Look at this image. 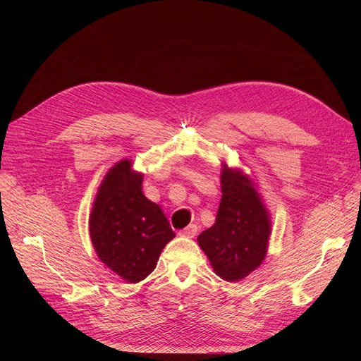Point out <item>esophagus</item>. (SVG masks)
<instances>
[{
    "instance_id": "34e87169",
    "label": "esophagus",
    "mask_w": 361,
    "mask_h": 361,
    "mask_svg": "<svg viewBox=\"0 0 361 361\" xmlns=\"http://www.w3.org/2000/svg\"><path fill=\"white\" fill-rule=\"evenodd\" d=\"M197 231H198V227L195 224H190V226H187L185 228H183L180 231V235L187 237V238H192L197 234Z\"/></svg>"
}]
</instances>
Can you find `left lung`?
Wrapping results in <instances>:
<instances>
[{"instance_id": "1", "label": "left lung", "mask_w": 361, "mask_h": 361, "mask_svg": "<svg viewBox=\"0 0 361 361\" xmlns=\"http://www.w3.org/2000/svg\"><path fill=\"white\" fill-rule=\"evenodd\" d=\"M221 191L216 223L197 240L216 274L238 281L266 259L271 221L252 181L240 170L223 164Z\"/></svg>"}]
</instances>
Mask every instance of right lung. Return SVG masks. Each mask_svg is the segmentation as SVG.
I'll return each mask as SVG.
<instances>
[{
	"label": "right lung",
	"instance_id": "1",
	"mask_svg": "<svg viewBox=\"0 0 361 361\" xmlns=\"http://www.w3.org/2000/svg\"><path fill=\"white\" fill-rule=\"evenodd\" d=\"M142 174L118 161L102 180L90 214V237L98 259L128 283L144 280L176 237L159 204L141 191Z\"/></svg>",
	"mask_w": 361,
	"mask_h": 361
}]
</instances>
